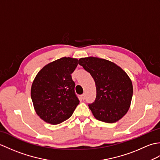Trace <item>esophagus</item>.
I'll list each match as a JSON object with an SVG mask.
<instances>
[{"instance_id": "obj_1", "label": "esophagus", "mask_w": 160, "mask_h": 160, "mask_svg": "<svg viewBox=\"0 0 160 160\" xmlns=\"http://www.w3.org/2000/svg\"><path fill=\"white\" fill-rule=\"evenodd\" d=\"M82 100L85 99V93H83V94L82 95Z\"/></svg>"}]
</instances>
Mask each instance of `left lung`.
Returning a JSON list of instances; mask_svg holds the SVG:
<instances>
[{"label":"left lung","instance_id":"obj_1","mask_svg":"<svg viewBox=\"0 0 160 160\" xmlns=\"http://www.w3.org/2000/svg\"><path fill=\"white\" fill-rule=\"evenodd\" d=\"M78 64L92 76L96 98L89 107L97 120L114 123L127 113L132 96V82L125 71L109 60L82 58Z\"/></svg>","mask_w":160,"mask_h":160}]
</instances>
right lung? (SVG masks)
Instances as JSON below:
<instances>
[{
	"instance_id": "obj_1",
	"label": "right lung",
	"mask_w": 160,
	"mask_h": 160,
	"mask_svg": "<svg viewBox=\"0 0 160 160\" xmlns=\"http://www.w3.org/2000/svg\"><path fill=\"white\" fill-rule=\"evenodd\" d=\"M77 65L76 58H61L47 64L36 75L31 98L37 115L47 123L65 121L80 103L71 78Z\"/></svg>"
}]
</instances>
